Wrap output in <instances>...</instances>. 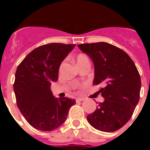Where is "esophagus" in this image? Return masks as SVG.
I'll list each match as a JSON object with an SVG mask.
<instances>
[{
    "label": "esophagus",
    "instance_id": "1",
    "mask_svg": "<svg viewBox=\"0 0 150 150\" xmlns=\"http://www.w3.org/2000/svg\"><path fill=\"white\" fill-rule=\"evenodd\" d=\"M75 100H76V102L79 103V102H81V101H83V100H84V99L80 98V97H78V98L75 99Z\"/></svg>",
    "mask_w": 150,
    "mask_h": 150
}]
</instances>
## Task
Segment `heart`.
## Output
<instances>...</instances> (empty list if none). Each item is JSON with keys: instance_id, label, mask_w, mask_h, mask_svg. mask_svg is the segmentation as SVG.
Instances as JSON below:
<instances>
[{"instance_id": "1", "label": "heart", "mask_w": 150, "mask_h": 150, "mask_svg": "<svg viewBox=\"0 0 150 150\" xmlns=\"http://www.w3.org/2000/svg\"><path fill=\"white\" fill-rule=\"evenodd\" d=\"M75 61H76L78 66L80 67L84 64L89 63V59L88 56L85 54H79L75 56Z\"/></svg>"}]
</instances>
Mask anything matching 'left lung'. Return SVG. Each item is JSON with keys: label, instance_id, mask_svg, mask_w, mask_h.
I'll use <instances>...</instances> for the list:
<instances>
[{"label": "left lung", "instance_id": "1", "mask_svg": "<svg viewBox=\"0 0 150 150\" xmlns=\"http://www.w3.org/2000/svg\"><path fill=\"white\" fill-rule=\"evenodd\" d=\"M77 46L93 61V84L104 86L100 90L104 101L87 116V120L101 132L118 130L132 117L139 100L141 79L137 68L127 53L110 43Z\"/></svg>", "mask_w": 150, "mask_h": 150}]
</instances>
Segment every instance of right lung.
<instances>
[{
    "instance_id": "add662e5",
    "label": "right lung",
    "mask_w": 150,
    "mask_h": 150,
    "mask_svg": "<svg viewBox=\"0 0 150 150\" xmlns=\"http://www.w3.org/2000/svg\"><path fill=\"white\" fill-rule=\"evenodd\" d=\"M75 44L52 43L31 51L18 66L14 83L16 103L28 123L40 131H53L65 121L74 99L55 98L50 90L59 67Z\"/></svg>"
}]
</instances>
